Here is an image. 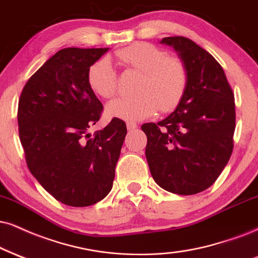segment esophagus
<instances>
[{"label":"esophagus","instance_id":"1","mask_svg":"<svg viewBox=\"0 0 258 258\" xmlns=\"http://www.w3.org/2000/svg\"><path fill=\"white\" fill-rule=\"evenodd\" d=\"M126 128H128V130H134L138 128V124L135 122H126Z\"/></svg>","mask_w":258,"mask_h":258}]
</instances>
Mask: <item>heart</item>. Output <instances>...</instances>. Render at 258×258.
<instances>
[{
  "instance_id": "heart-1",
  "label": "heart",
  "mask_w": 258,
  "mask_h": 258,
  "mask_svg": "<svg viewBox=\"0 0 258 258\" xmlns=\"http://www.w3.org/2000/svg\"><path fill=\"white\" fill-rule=\"evenodd\" d=\"M116 57L129 68L144 73L138 97H122L106 105L107 116L124 120H141L161 111L173 110L186 87L183 63L167 57L163 50L145 41L116 51ZM88 85L101 98H111L117 90V74L109 57L98 59L88 69Z\"/></svg>"
}]
</instances>
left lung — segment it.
I'll list each match as a JSON object with an SVG mask.
<instances>
[{
  "label": "left lung",
  "instance_id": "8db88e82",
  "mask_svg": "<svg viewBox=\"0 0 258 258\" xmlns=\"http://www.w3.org/2000/svg\"><path fill=\"white\" fill-rule=\"evenodd\" d=\"M186 71L177 107L158 123H145L146 158L155 183L178 195L208 189L220 176L233 148L234 95L217 59L192 40L166 37Z\"/></svg>",
  "mask_w": 258,
  "mask_h": 258
}]
</instances>
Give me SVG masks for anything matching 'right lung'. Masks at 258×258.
Instances as JSON below:
<instances>
[{"mask_svg":"<svg viewBox=\"0 0 258 258\" xmlns=\"http://www.w3.org/2000/svg\"><path fill=\"white\" fill-rule=\"evenodd\" d=\"M109 47L59 50L25 85L18 123L27 166L57 201L86 207L112 189L114 168L126 135L113 118L92 136L103 104L88 85V69Z\"/></svg>","mask_w":258,"mask_h":258,"instance_id":"1","label":"right lung"}]
</instances>
